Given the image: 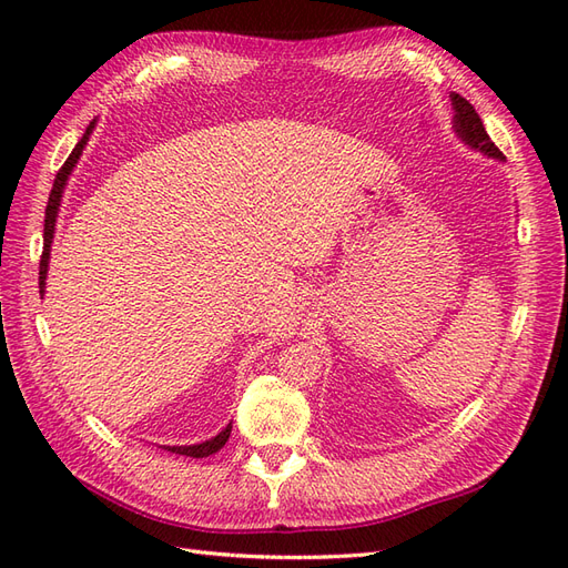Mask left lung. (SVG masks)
Masks as SVG:
<instances>
[{
	"label": "left lung",
	"instance_id": "1",
	"mask_svg": "<svg viewBox=\"0 0 568 568\" xmlns=\"http://www.w3.org/2000/svg\"><path fill=\"white\" fill-rule=\"evenodd\" d=\"M450 97H453V109H455V125L453 128H455L457 136H462V142L469 144L471 149H478L480 153H486V156L503 161L505 159L503 151L493 144L484 123H480L476 109L459 94H450Z\"/></svg>",
	"mask_w": 568,
	"mask_h": 568
}]
</instances>
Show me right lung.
Returning <instances> with one entry per match:
<instances>
[{
	"label": "right lung",
	"instance_id": "1",
	"mask_svg": "<svg viewBox=\"0 0 568 568\" xmlns=\"http://www.w3.org/2000/svg\"><path fill=\"white\" fill-rule=\"evenodd\" d=\"M94 125H97V120H92L90 128L84 130L82 140L75 144V149L71 151V156H68L65 163L61 165V170L57 173V180H54V186H51V192H49L47 211H44V251H42V257H40V294H44V280H47V267H49V251H51V239H54V227H57V215H59L61 196H63V186H65V182H68V175L73 173V168H75V163H78V159H80V153H82L84 144H88ZM230 434H232V424H227V426L222 428V432H220L215 438H211V440L196 443V445H168L165 450L175 453V455H186V457H209V455L217 453V450L222 448V445L227 443Z\"/></svg>",
	"mask_w": 568,
	"mask_h": 568
}]
</instances>
